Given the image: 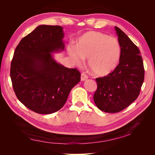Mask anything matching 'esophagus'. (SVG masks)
Listing matches in <instances>:
<instances>
[{"instance_id":"1","label":"esophagus","mask_w":155,"mask_h":155,"mask_svg":"<svg viewBox=\"0 0 155 155\" xmlns=\"http://www.w3.org/2000/svg\"><path fill=\"white\" fill-rule=\"evenodd\" d=\"M87 79H88L87 75L85 74V73H82L81 75V80L83 81H85Z\"/></svg>"}]
</instances>
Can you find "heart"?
Listing matches in <instances>:
<instances>
[{
  "label": "heart",
  "mask_w": 155,
  "mask_h": 155,
  "mask_svg": "<svg viewBox=\"0 0 155 155\" xmlns=\"http://www.w3.org/2000/svg\"><path fill=\"white\" fill-rule=\"evenodd\" d=\"M76 49L69 55L78 66L88 59V67L96 76H105L116 69L120 61L121 47L113 37L97 31H88L78 39Z\"/></svg>",
  "instance_id": "heart-1"
}]
</instances>
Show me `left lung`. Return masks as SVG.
Segmentation results:
<instances>
[{
    "instance_id": "8db88e82",
    "label": "left lung",
    "mask_w": 155,
    "mask_h": 155,
    "mask_svg": "<svg viewBox=\"0 0 155 155\" xmlns=\"http://www.w3.org/2000/svg\"><path fill=\"white\" fill-rule=\"evenodd\" d=\"M121 47L119 64L110 74L96 79L94 101L101 110L115 113L137 100L144 80V68L138 48L125 33L115 26Z\"/></svg>"
}]
</instances>
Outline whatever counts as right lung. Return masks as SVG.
Instances as JSON below:
<instances>
[{"label": "right lung", "mask_w": 155, "mask_h": 155, "mask_svg": "<svg viewBox=\"0 0 155 155\" xmlns=\"http://www.w3.org/2000/svg\"><path fill=\"white\" fill-rule=\"evenodd\" d=\"M62 26L40 25L20 41L14 51L10 77L22 104L39 114L58 111L81 79L76 68L58 63L52 53L64 49Z\"/></svg>", "instance_id": "right-lung-1"}]
</instances>
